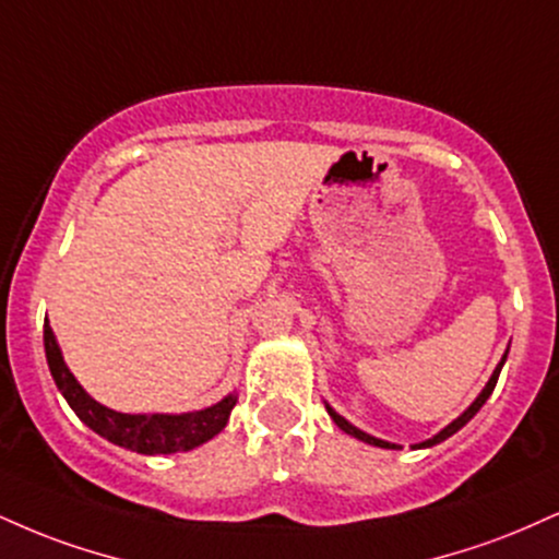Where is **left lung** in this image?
<instances>
[{"mask_svg":"<svg viewBox=\"0 0 559 559\" xmlns=\"http://www.w3.org/2000/svg\"><path fill=\"white\" fill-rule=\"evenodd\" d=\"M506 359H508V354H506V356H502V361H500V365H497V369H495V374H492V378H489V382H487V388H484V390H481V393H479V399H476V401L472 403V406H468V408H466V412H463V414L459 416V419H455V421H453V425H448L445 429H442V432H440V435H435V437H432V440L421 442V445H414V448H432V445H437V442L448 440V437H450V435H455V432H459V429H461L463 425H468V421H472V419H474V414H476V412H479V408L484 406V403H487V399H489V395H492V390H495V385H497V378H500V369H502V365H506ZM328 414H331V416H333V421H335V425H338L341 429H344V432H346V435H354V437H356V440H361V442H369V445H378V448H399V445H393V442L378 440V437H372V435L361 432V429H356L354 425H348V421L344 419V416H341V414H335L331 406H328Z\"/></svg>","mask_w":559,"mask_h":559,"instance_id":"1","label":"left lung"}]
</instances>
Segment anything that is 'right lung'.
I'll list each match as a JSON object with an SVG mask.
<instances>
[{
	"label": "right lung",
	"mask_w": 559,
	"mask_h": 559,
	"mask_svg": "<svg viewBox=\"0 0 559 559\" xmlns=\"http://www.w3.org/2000/svg\"><path fill=\"white\" fill-rule=\"evenodd\" d=\"M44 348L46 361H49L51 378L57 388L62 390L72 412L85 421L93 432L106 437L114 445L134 450L143 455H160V453H181V450H192L203 442L211 440L226 427L231 408L237 406V395H226L224 401L215 403L211 408L192 414H119L111 408L100 406L91 395L80 388V382L72 378L67 369L62 352H59L57 338H53L49 320L44 322Z\"/></svg>",
	"instance_id": "add662e5"
}]
</instances>
